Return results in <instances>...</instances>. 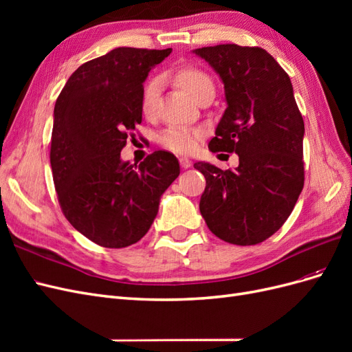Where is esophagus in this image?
<instances>
[{"label":"esophagus","mask_w":352,"mask_h":352,"mask_svg":"<svg viewBox=\"0 0 352 352\" xmlns=\"http://www.w3.org/2000/svg\"><path fill=\"white\" fill-rule=\"evenodd\" d=\"M179 163H180V166H182L184 168H188V167L192 166V162H190V160L186 158V157H180L179 158Z\"/></svg>","instance_id":"1"}]
</instances>
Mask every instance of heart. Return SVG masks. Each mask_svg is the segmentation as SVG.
<instances>
[{"mask_svg":"<svg viewBox=\"0 0 352 352\" xmlns=\"http://www.w3.org/2000/svg\"><path fill=\"white\" fill-rule=\"evenodd\" d=\"M173 79L180 88L185 89L195 101L204 94L214 95V82L211 76L197 66H180L173 72ZM160 95V85L157 79H150L142 88L141 94V111L148 119L155 116ZM204 132L195 127L170 126L160 136V144L168 151L176 154L194 153L202 141Z\"/></svg>","mask_w":352,"mask_h":352,"instance_id":"heart-1","label":"heart"}]
</instances>
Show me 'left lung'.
I'll use <instances>...</instances> for the list:
<instances>
[{"label":"left lung","mask_w":352,"mask_h":352,"mask_svg":"<svg viewBox=\"0 0 352 352\" xmlns=\"http://www.w3.org/2000/svg\"><path fill=\"white\" fill-rule=\"evenodd\" d=\"M194 52L225 83L228 109L210 151L239 157L235 170L194 164L206 177L199 211L221 241L260 243L283 226L304 186V120L291 79L260 47L221 44Z\"/></svg>","instance_id":"8db88e82"}]
</instances>
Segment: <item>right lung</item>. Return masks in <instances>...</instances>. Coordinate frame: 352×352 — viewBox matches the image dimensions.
<instances>
[{
	"instance_id": "obj_1",
	"label": "right lung",
	"mask_w": 352,
	"mask_h": 352,
	"mask_svg": "<svg viewBox=\"0 0 352 352\" xmlns=\"http://www.w3.org/2000/svg\"><path fill=\"white\" fill-rule=\"evenodd\" d=\"M170 52L116 48L74 70L56 101L50 162L60 207L74 229L101 247L140 241L180 173L168 151H154L138 166L120 158L142 122V83Z\"/></svg>"
}]
</instances>
